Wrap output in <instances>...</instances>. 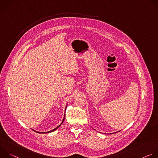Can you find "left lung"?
Instances as JSON below:
<instances>
[{"label":"left lung","mask_w":158,"mask_h":158,"mask_svg":"<svg viewBox=\"0 0 158 158\" xmlns=\"http://www.w3.org/2000/svg\"><path fill=\"white\" fill-rule=\"evenodd\" d=\"M118 132H119V131H118ZM111 134V133H110Z\"/></svg>","instance_id":"8db88e82"}]
</instances>
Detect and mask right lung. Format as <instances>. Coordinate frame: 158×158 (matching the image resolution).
<instances>
[{
  "mask_svg": "<svg viewBox=\"0 0 158 158\" xmlns=\"http://www.w3.org/2000/svg\"><path fill=\"white\" fill-rule=\"evenodd\" d=\"M66 107H67V106H65V110H66ZM65 114H64V119H63V120H62V123H61V124L59 125V126H58L57 127H56L55 129H52V130H51V131H48V132H37V131H36L37 132H39V133H42V134H47V133H49V132H53V131H56L57 128H59L61 125H62V123L64 122V119H65Z\"/></svg>",
  "mask_w": 158,
  "mask_h": 158,
  "instance_id": "obj_1",
  "label": "right lung"
}]
</instances>
